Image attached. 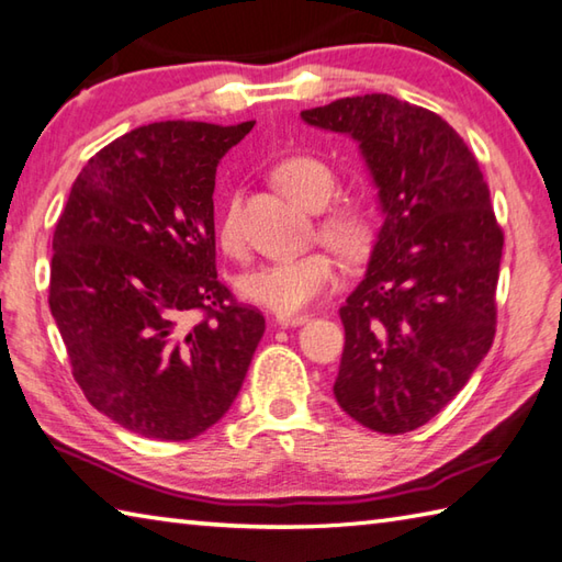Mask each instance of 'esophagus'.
I'll use <instances>...</instances> for the list:
<instances>
[{
	"mask_svg": "<svg viewBox=\"0 0 562 562\" xmlns=\"http://www.w3.org/2000/svg\"><path fill=\"white\" fill-rule=\"evenodd\" d=\"M307 315H277V323L283 327H297V325H305L307 323Z\"/></svg>",
	"mask_w": 562,
	"mask_h": 562,
	"instance_id": "obj_1",
	"label": "esophagus"
}]
</instances>
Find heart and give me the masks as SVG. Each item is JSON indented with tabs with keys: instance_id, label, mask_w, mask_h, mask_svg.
I'll return each mask as SVG.
<instances>
[{
	"instance_id": "heart-1",
	"label": "heart",
	"mask_w": 562,
	"mask_h": 562,
	"mask_svg": "<svg viewBox=\"0 0 562 562\" xmlns=\"http://www.w3.org/2000/svg\"><path fill=\"white\" fill-rule=\"evenodd\" d=\"M273 179L305 209H323L337 187L335 169L325 159L313 155H291L281 159L273 169ZM319 233L331 247H337L347 255H359L371 243L373 223L371 213L366 211L361 201L345 199L329 205L327 213L319 221ZM217 243L227 255H243L245 233L239 223L237 201L231 199L215 225ZM337 283V261L327 251H307V255L283 257L259 265L245 277H239L237 289L249 303L269 307L279 315H291L317 301L319 295L329 291Z\"/></svg>"
}]
</instances>
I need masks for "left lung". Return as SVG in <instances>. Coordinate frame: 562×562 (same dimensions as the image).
Listing matches in <instances>:
<instances>
[{
	"label": "left lung",
	"instance_id": "8db88e82",
	"mask_svg": "<svg viewBox=\"0 0 562 562\" xmlns=\"http://www.w3.org/2000/svg\"><path fill=\"white\" fill-rule=\"evenodd\" d=\"M359 143L383 225L363 281L339 307V407L381 434L439 415L492 347L502 235L463 137L434 111L391 94L301 113Z\"/></svg>",
	"mask_w": 562,
	"mask_h": 562
}]
</instances>
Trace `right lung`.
Masks as SVG:
<instances>
[{
    "label": "right lung",
    "instance_id": "add662e5",
    "mask_svg": "<svg viewBox=\"0 0 562 562\" xmlns=\"http://www.w3.org/2000/svg\"><path fill=\"white\" fill-rule=\"evenodd\" d=\"M251 128L140 125L89 159L57 217L48 303L72 375L145 439L211 429L265 335L215 271V169Z\"/></svg>",
    "mask_w": 562,
    "mask_h": 562
}]
</instances>
